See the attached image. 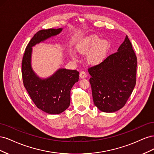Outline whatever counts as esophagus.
I'll list each match as a JSON object with an SVG mask.
<instances>
[{"instance_id":"1","label":"esophagus","mask_w":154,"mask_h":154,"mask_svg":"<svg viewBox=\"0 0 154 154\" xmlns=\"http://www.w3.org/2000/svg\"><path fill=\"white\" fill-rule=\"evenodd\" d=\"M80 77L81 78H85L87 77V74L84 71H81L80 73Z\"/></svg>"}]
</instances>
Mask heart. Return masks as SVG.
I'll return each mask as SVG.
<instances>
[{"label":"heart","mask_w":154,"mask_h":154,"mask_svg":"<svg viewBox=\"0 0 154 154\" xmlns=\"http://www.w3.org/2000/svg\"><path fill=\"white\" fill-rule=\"evenodd\" d=\"M110 44L106 40H101L96 36H90L78 45L77 50L81 54H88V60L92 63L98 64L106 58Z\"/></svg>","instance_id":"b5f03b06"}]
</instances>
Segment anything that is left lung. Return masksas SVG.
<instances>
[{"label": "left lung", "mask_w": 154, "mask_h": 154, "mask_svg": "<svg viewBox=\"0 0 154 154\" xmlns=\"http://www.w3.org/2000/svg\"><path fill=\"white\" fill-rule=\"evenodd\" d=\"M137 57L128 36L116 53L88 68L93 101L104 112H114L127 103L136 83Z\"/></svg>", "instance_id": "1"}]
</instances>
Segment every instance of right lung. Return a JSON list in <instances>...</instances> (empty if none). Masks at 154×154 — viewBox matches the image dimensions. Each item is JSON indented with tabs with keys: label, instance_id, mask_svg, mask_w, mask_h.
I'll list each match as a JSON object with an SVG mask.
<instances>
[{
	"label": "right lung",
	"instance_id": "obj_1",
	"mask_svg": "<svg viewBox=\"0 0 154 154\" xmlns=\"http://www.w3.org/2000/svg\"><path fill=\"white\" fill-rule=\"evenodd\" d=\"M62 28L38 31L27 44L22 58V75L24 85L38 108L50 114H58L70 105L71 90L78 82L76 70L60 69L51 77L42 80L33 72L31 65L32 47L40 42L59 34Z\"/></svg>",
	"mask_w": 154,
	"mask_h": 154
}]
</instances>
